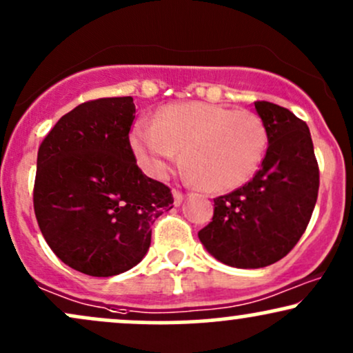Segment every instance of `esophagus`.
<instances>
[{"label":"esophagus","instance_id":"esophagus-1","mask_svg":"<svg viewBox=\"0 0 353 353\" xmlns=\"http://www.w3.org/2000/svg\"><path fill=\"white\" fill-rule=\"evenodd\" d=\"M172 195H174V203H176V205H181L182 201H184V197H185V194L179 189H174Z\"/></svg>","mask_w":353,"mask_h":353}]
</instances>
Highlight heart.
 <instances>
[{"instance_id": "b5f03b06", "label": "heart", "mask_w": 353, "mask_h": 353, "mask_svg": "<svg viewBox=\"0 0 353 353\" xmlns=\"http://www.w3.org/2000/svg\"><path fill=\"white\" fill-rule=\"evenodd\" d=\"M131 141L139 164L151 176H164L184 151L189 176L203 189L230 190L260 169L268 131L252 112L192 101L169 105L154 123H138Z\"/></svg>"}]
</instances>
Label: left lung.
Masks as SVG:
<instances>
[{
	"mask_svg": "<svg viewBox=\"0 0 353 353\" xmlns=\"http://www.w3.org/2000/svg\"><path fill=\"white\" fill-rule=\"evenodd\" d=\"M268 150L252 181L214 199L212 222L199 232L207 252L235 268L273 265L294 248L319 192V165L305 121L270 101H254Z\"/></svg>",
	"mask_w": 353,
	"mask_h": 353,
	"instance_id": "1",
	"label": "left lung"
}]
</instances>
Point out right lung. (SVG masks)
I'll return each instance as SVG.
<instances>
[{
    "mask_svg": "<svg viewBox=\"0 0 353 353\" xmlns=\"http://www.w3.org/2000/svg\"><path fill=\"white\" fill-rule=\"evenodd\" d=\"M131 97L85 101L54 125L37 151L34 214L50 250L97 278L125 273L151 245V225L172 209L130 144Z\"/></svg>",
    "mask_w": 353,
    "mask_h": 353,
    "instance_id": "obj_1",
    "label": "right lung"
}]
</instances>
